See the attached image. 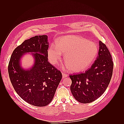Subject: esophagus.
<instances>
[{
	"mask_svg": "<svg viewBox=\"0 0 124 124\" xmlns=\"http://www.w3.org/2000/svg\"><path fill=\"white\" fill-rule=\"evenodd\" d=\"M62 77H63V78H64L65 77H67V76H68V74H67V73H65L64 72H62Z\"/></svg>",
	"mask_w": 124,
	"mask_h": 124,
	"instance_id": "34e87169",
	"label": "esophagus"
}]
</instances>
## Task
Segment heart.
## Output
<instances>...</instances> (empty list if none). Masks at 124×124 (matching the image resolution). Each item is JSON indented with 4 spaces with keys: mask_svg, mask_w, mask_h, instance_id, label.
Segmentation results:
<instances>
[{
    "mask_svg": "<svg viewBox=\"0 0 124 124\" xmlns=\"http://www.w3.org/2000/svg\"><path fill=\"white\" fill-rule=\"evenodd\" d=\"M97 45L87 39L75 36H65L52 44L48 56L53 64L56 65L64 54L66 67L70 71L78 72L85 70L93 63L98 53Z\"/></svg>",
    "mask_w": 124,
    "mask_h": 124,
    "instance_id": "1",
    "label": "heart"
}]
</instances>
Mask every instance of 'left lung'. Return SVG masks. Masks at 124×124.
<instances>
[{
    "mask_svg": "<svg viewBox=\"0 0 124 124\" xmlns=\"http://www.w3.org/2000/svg\"><path fill=\"white\" fill-rule=\"evenodd\" d=\"M99 55L86 71L70 75V90L75 99L82 103H88L101 96L111 80L114 63L106 45L99 42Z\"/></svg>",
    "mask_w": 124,
    "mask_h": 124,
    "instance_id": "1",
    "label": "left lung"
}]
</instances>
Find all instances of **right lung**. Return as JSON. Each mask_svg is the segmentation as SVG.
I'll return each mask as SVG.
<instances>
[{"label":"right lung","mask_w":124,"mask_h":124,"mask_svg":"<svg viewBox=\"0 0 124 124\" xmlns=\"http://www.w3.org/2000/svg\"><path fill=\"white\" fill-rule=\"evenodd\" d=\"M47 36H36L24 41L13 52L8 66L9 77L15 91L33 106L44 107L53 99L62 75L48 61ZM33 52L35 64L29 70L19 65L22 55Z\"/></svg>","instance_id":"right-lung-1"}]
</instances>
